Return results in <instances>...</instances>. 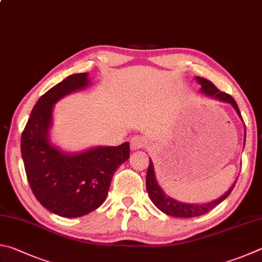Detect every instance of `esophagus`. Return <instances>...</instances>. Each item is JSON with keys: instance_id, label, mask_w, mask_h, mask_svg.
Listing matches in <instances>:
<instances>
[{"instance_id": "34e87169", "label": "esophagus", "mask_w": 262, "mask_h": 262, "mask_svg": "<svg viewBox=\"0 0 262 262\" xmlns=\"http://www.w3.org/2000/svg\"><path fill=\"white\" fill-rule=\"evenodd\" d=\"M145 145H146V141L144 140V137L135 136L130 140L132 150H139V149H142V147H144Z\"/></svg>"}]
</instances>
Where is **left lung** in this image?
<instances>
[{
	"instance_id": "1",
	"label": "left lung",
	"mask_w": 262,
	"mask_h": 262,
	"mask_svg": "<svg viewBox=\"0 0 262 262\" xmlns=\"http://www.w3.org/2000/svg\"><path fill=\"white\" fill-rule=\"evenodd\" d=\"M196 80L198 83L202 85L201 92L203 94H205L206 96H210L212 98H215L217 101L221 102H226L231 104L232 106L237 112V115L239 116V118L243 120V118L241 116V111L238 108V105L234 98H232L229 94L222 93L219 90L215 85H214L211 81L208 80L201 78V77H196ZM246 135V132H245ZM245 139V137H244ZM244 144H245V140H244ZM236 184L235 183L231 185L229 190L222 194L220 198L215 199V201L210 202V203H205V204H187V203H181L179 201H175L172 197L167 196L165 193L163 189L160 188V185L158 184L156 180V174H155V168H154V164L150 159L149 163V167H147V172H146V190L147 193H149V197L152 201V203L159 208L161 212H164L167 215H172V216H177V217H192V216H198V215H203V214L207 213L208 211L213 210L214 207L217 206L221 202L225 201V199L229 196L230 192L232 191Z\"/></svg>"
}]
</instances>
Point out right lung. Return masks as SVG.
<instances>
[{"instance_id": "obj_1", "label": "right lung", "mask_w": 262, "mask_h": 262, "mask_svg": "<svg viewBox=\"0 0 262 262\" xmlns=\"http://www.w3.org/2000/svg\"><path fill=\"white\" fill-rule=\"evenodd\" d=\"M89 83L87 73H77L54 85L36 102L21 134V157L33 193L47 210L64 217L82 216L101 206L113 174L129 158L128 142L79 154L63 152L50 142L55 103Z\"/></svg>"}]
</instances>
